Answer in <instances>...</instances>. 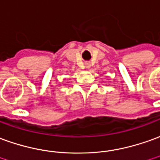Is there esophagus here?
<instances>
[{"instance_id": "obj_1", "label": "esophagus", "mask_w": 160, "mask_h": 160, "mask_svg": "<svg viewBox=\"0 0 160 160\" xmlns=\"http://www.w3.org/2000/svg\"><path fill=\"white\" fill-rule=\"evenodd\" d=\"M90 67H91V64H90L89 62H87V63H86V68H90Z\"/></svg>"}]
</instances>
